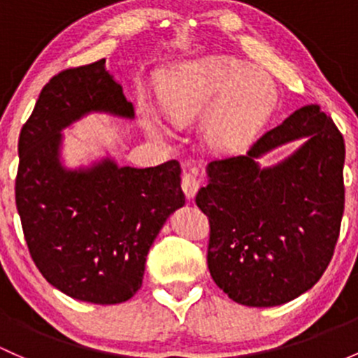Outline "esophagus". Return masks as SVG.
<instances>
[{
  "mask_svg": "<svg viewBox=\"0 0 358 358\" xmlns=\"http://www.w3.org/2000/svg\"><path fill=\"white\" fill-rule=\"evenodd\" d=\"M180 186H182V191H184V194H186V198L193 199L196 191H198V187H199L198 171L193 167H187V165H184L182 182H180Z\"/></svg>",
  "mask_w": 358,
  "mask_h": 358,
  "instance_id": "34e87169",
  "label": "esophagus"
}]
</instances>
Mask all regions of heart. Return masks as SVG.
I'll return each instance as SVG.
<instances>
[{"label":"heart","instance_id":"obj_1","mask_svg":"<svg viewBox=\"0 0 358 358\" xmlns=\"http://www.w3.org/2000/svg\"><path fill=\"white\" fill-rule=\"evenodd\" d=\"M162 110L171 121L189 122L206 113L203 136L217 153L237 152L252 140L271 116L278 101L275 82L263 71L227 56L187 61L176 68L164 82ZM147 129L164 131L157 114L141 110Z\"/></svg>","mask_w":358,"mask_h":358}]
</instances>
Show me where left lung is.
<instances>
[{
    "label": "left lung",
    "instance_id": "obj_1",
    "mask_svg": "<svg viewBox=\"0 0 358 358\" xmlns=\"http://www.w3.org/2000/svg\"><path fill=\"white\" fill-rule=\"evenodd\" d=\"M306 140L273 168L255 159ZM345 141L319 106H306L249 148L213 160L196 205L208 217V270L234 302L273 307L319 282L331 261L345 210Z\"/></svg>",
    "mask_w": 358,
    "mask_h": 358
}]
</instances>
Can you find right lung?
Listing matches in <instances>:
<instances>
[{"label": "right lung", "instance_id": "add662e5", "mask_svg": "<svg viewBox=\"0 0 358 358\" xmlns=\"http://www.w3.org/2000/svg\"><path fill=\"white\" fill-rule=\"evenodd\" d=\"M92 110L134 117L106 59L57 73L42 88L18 138L15 201L42 276L73 299L106 306L140 290L150 248L184 193L178 160L64 169L61 129Z\"/></svg>", "mask_w": 358, "mask_h": 358}]
</instances>
